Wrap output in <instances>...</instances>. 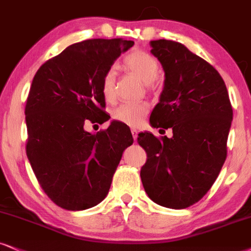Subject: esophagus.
Returning <instances> with one entry per match:
<instances>
[{
    "mask_svg": "<svg viewBox=\"0 0 251 251\" xmlns=\"http://www.w3.org/2000/svg\"><path fill=\"white\" fill-rule=\"evenodd\" d=\"M131 134H132V138H134L135 141L137 140V135H138V131L136 130V129H134V128L131 129Z\"/></svg>",
    "mask_w": 251,
    "mask_h": 251,
    "instance_id": "1",
    "label": "esophagus"
}]
</instances>
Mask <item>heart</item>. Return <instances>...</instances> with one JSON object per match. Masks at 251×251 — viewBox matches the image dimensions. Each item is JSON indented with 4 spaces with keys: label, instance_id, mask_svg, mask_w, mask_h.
Returning a JSON list of instances; mask_svg holds the SVG:
<instances>
[{
    "label": "heart",
    "instance_id": "1",
    "mask_svg": "<svg viewBox=\"0 0 251 251\" xmlns=\"http://www.w3.org/2000/svg\"><path fill=\"white\" fill-rule=\"evenodd\" d=\"M125 65L128 70L140 78L145 83H151L157 79L159 73V64L152 55L145 51H134L126 55ZM114 81H115V71L108 69L101 79V93L107 101L114 100ZM149 113V106L145 102H126L120 104L113 110V119L125 123L126 126H137L147 114Z\"/></svg>",
    "mask_w": 251,
    "mask_h": 251
}]
</instances>
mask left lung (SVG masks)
<instances>
[{"label":"left lung","mask_w":251,"mask_h":251,"mask_svg":"<svg viewBox=\"0 0 251 251\" xmlns=\"http://www.w3.org/2000/svg\"><path fill=\"white\" fill-rule=\"evenodd\" d=\"M150 45L165 72L150 123L171 128L173 136L138 134L147 152L142 184L153 202L187 208L205 196L221 171L233 108L224 79L211 64L173 40H152Z\"/></svg>","instance_id":"8db88e82"}]
</instances>
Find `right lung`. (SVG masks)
Returning a JSON list of instances; mask_svg holds the SVG:
<instances>
[{
  "label": "right lung",
  "instance_id": "add662e5",
  "mask_svg": "<svg viewBox=\"0 0 251 251\" xmlns=\"http://www.w3.org/2000/svg\"><path fill=\"white\" fill-rule=\"evenodd\" d=\"M132 40L88 39L70 45L35 74L25 104L26 156L43 191L67 211H83L106 198L130 129L110 123L97 134L87 122L109 120L101 79Z\"/></svg>",
  "mask_w": 251,
  "mask_h": 251
}]
</instances>
